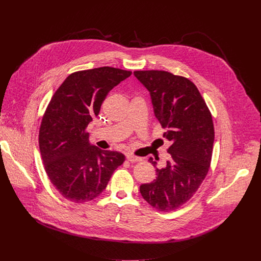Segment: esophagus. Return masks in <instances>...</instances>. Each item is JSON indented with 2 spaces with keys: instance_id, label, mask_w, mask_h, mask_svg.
Instances as JSON below:
<instances>
[{
  "instance_id": "obj_1",
  "label": "esophagus",
  "mask_w": 261,
  "mask_h": 261,
  "mask_svg": "<svg viewBox=\"0 0 261 261\" xmlns=\"http://www.w3.org/2000/svg\"><path fill=\"white\" fill-rule=\"evenodd\" d=\"M127 160H128V161H130L131 163H135V162H139V161H141V158H139V157H137V156H134V155L129 154V155H127Z\"/></svg>"
}]
</instances>
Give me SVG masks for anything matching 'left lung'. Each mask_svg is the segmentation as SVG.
<instances>
[{"mask_svg":"<svg viewBox=\"0 0 261 261\" xmlns=\"http://www.w3.org/2000/svg\"><path fill=\"white\" fill-rule=\"evenodd\" d=\"M134 75L150 92L155 116L166 129L163 136L171 141L170 160L139 191L156 210L171 212L195 194L207 174L215 138L212 115L188 79L159 70L134 71ZM148 161L156 167L153 158Z\"/></svg>","mask_w":261,"mask_h":261,"instance_id":"obj_1","label":"left lung"}]
</instances>
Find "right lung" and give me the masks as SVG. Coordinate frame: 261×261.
Wrapping results in <instances>:
<instances>
[{
    "label": "right lung",
    "mask_w": 261,
    "mask_h": 261,
    "mask_svg": "<svg viewBox=\"0 0 261 261\" xmlns=\"http://www.w3.org/2000/svg\"><path fill=\"white\" fill-rule=\"evenodd\" d=\"M131 74L113 67L74 72L45 110L39 130L44 168L60 194L72 202L84 203L99 196L125 161L122 153L91 144L87 127L99 115L109 91Z\"/></svg>",
    "instance_id": "add662e5"
}]
</instances>
